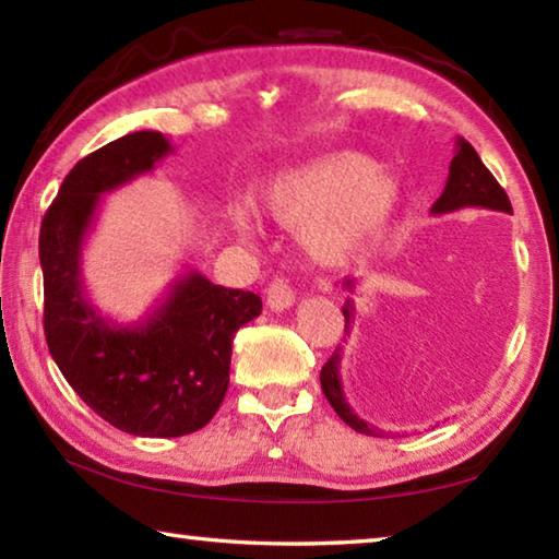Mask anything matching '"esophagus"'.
Here are the masks:
<instances>
[{
	"mask_svg": "<svg viewBox=\"0 0 559 559\" xmlns=\"http://www.w3.org/2000/svg\"><path fill=\"white\" fill-rule=\"evenodd\" d=\"M264 295H267V307L272 312H285V309L295 305V289H292L285 280L270 282Z\"/></svg>",
	"mask_w": 559,
	"mask_h": 559,
	"instance_id": "obj_1",
	"label": "esophagus"
}]
</instances>
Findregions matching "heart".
<instances>
[{
    "label": "heart",
    "mask_w": 559,
    "mask_h": 559,
    "mask_svg": "<svg viewBox=\"0 0 559 559\" xmlns=\"http://www.w3.org/2000/svg\"><path fill=\"white\" fill-rule=\"evenodd\" d=\"M401 200L399 178L366 153L340 148L314 155L272 176L258 205L274 223L297 227L305 252L324 267L359 260L386 230ZM240 237L252 235V219L235 210Z\"/></svg>",
    "instance_id": "b5f03b06"
}]
</instances>
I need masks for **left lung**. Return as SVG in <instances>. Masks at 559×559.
<instances>
[{
    "label": "left lung",
    "instance_id": "1",
    "mask_svg": "<svg viewBox=\"0 0 559 559\" xmlns=\"http://www.w3.org/2000/svg\"><path fill=\"white\" fill-rule=\"evenodd\" d=\"M463 207H486V210H496V213L512 215V205L506 195V190L498 186V180L492 178V173L483 166L480 155L475 153L473 145L465 139H459L455 141V155L451 160V168H448L445 188H443L441 198L433 203L431 213L445 215V213H455V210H463ZM354 287H356L354 280L344 282V289L354 292ZM342 312H344V322H346L344 332L349 334V329L354 324V314H356L352 297H346ZM340 354H342V346H336V352L329 356V361L322 366V373H319L324 396L346 426H352L354 431H359V433L373 436L377 433V428L369 426L364 418L356 416L354 408L346 404L342 377H340V366H342Z\"/></svg>",
    "mask_w": 559,
    "mask_h": 559
}]
</instances>
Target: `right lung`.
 <instances>
[{
  "instance_id": "add662e5",
  "label": "right lung",
  "mask_w": 559,
  "mask_h": 559,
  "mask_svg": "<svg viewBox=\"0 0 559 559\" xmlns=\"http://www.w3.org/2000/svg\"><path fill=\"white\" fill-rule=\"evenodd\" d=\"M173 153L158 131H135L81 158L41 219L44 334L53 361L88 408L118 431L178 438L200 431L230 383L233 336L262 312L254 292L190 270L148 317L118 324L91 305L81 252L100 195L145 176Z\"/></svg>"
}]
</instances>
